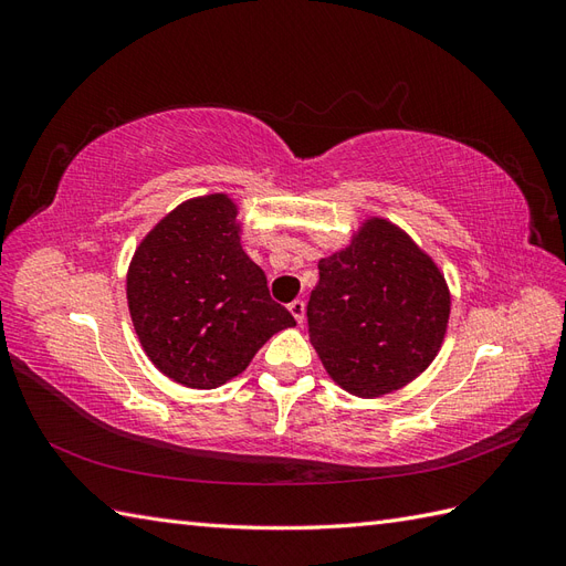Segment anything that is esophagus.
Here are the masks:
<instances>
[{
    "mask_svg": "<svg viewBox=\"0 0 566 566\" xmlns=\"http://www.w3.org/2000/svg\"><path fill=\"white\" fill-rule=\"evenodd\" d=\"M287 310H290V314L295 316V321H297V323H304V312H306V304H304L302 300L290 302V304H287Z\"/></svg>",
    "mask_w": 566,
    "mask_h": 566,
    "instance_id": "1",
    "label": "esophagus"
}]
</instances>
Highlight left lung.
Instances as JSON below:
<instances>
[{"instance_id":"8db88e82","label":"left lung","mask_w":566,"mask_h":566,"mask_svg":"<svg viewBox=\"0 0 566 566\" xmlns=\"http://www.w3.org/2000/svg\"><path fill=\"white\" fill-rule=\"evenodd\" d=\"M451 293L413 238L370 217L352 243L318 262L306 304L310 339L331 378L375 399L413 382L447 335Z\"/></svg>"}]
</instances>
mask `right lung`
I'll use <instances>...</instances> for the list:
<instances>
[{"instance_id": "add662e5", "label": "right lung", "mask_w": 566, "mask_h": 566, "mask_svg": "<svg viewBox=\"0 0 566 566\" xmlns=\"http://www.w3.org/2000/svg\"><path fill=\"white\" fill-rule=\"evenodd\" d=\"M235 214L227 193L181 202L148 231L127 271L144 352L169 380L191 389L229 382L271 335L295 325L245 254Z\"/></svg>"}]
</instances>
